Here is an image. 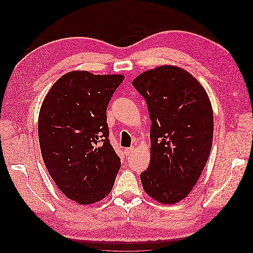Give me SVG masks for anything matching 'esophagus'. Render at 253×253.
<instances>
[{
  "instance_id": "esophagus-1",
  "label": "esophagus",
  "mask_w": 253,
  "mask_h": 253,
  "mask_svg": "<svg viewBox=\"0 0 253 253\" xmlns=\"http://www.w3.org/2000/svg\"><path fill=\"white\" fill-rule=\"evenodd\" d=\"M134 150H135V148L134 147H131V148H126V150H125V154L126 155V156H129L132 154V153L134 152Z\"/></svg>"
}]
</instances>
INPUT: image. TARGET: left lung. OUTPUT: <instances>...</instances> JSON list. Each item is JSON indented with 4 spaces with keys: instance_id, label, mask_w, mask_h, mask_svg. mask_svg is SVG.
Wrapping results in <instances>:
<instances>
[{
    "instance_id": "8db88e82",
    "label": "left lung",
    "mask_w": 253,
    "mask_h": 253,
    "mask_svg": "<svg viewBox=\"0 0 253 253\" xmlns=\"http://www.w3.org/2000/svg\"><path fill=\"white\" fill-rule=\"evenodd\" d=\"M132 84L151 119V160L140 174L143 190L159 203L175 204L191 192L209 158L210 100L200 82L176 66L144 72Z\"/></svg>"
}]
</instances>
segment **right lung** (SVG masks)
<instances>
[{"label":"right lung","instance_id":"add662e5","mask_svg":"<svg viewBox=\"0 0 253 253\" xmlns=\"http://www.w3.org/2000/svg\"><path fill=\"white\" fill-rule=\"evenodd\" d=\"M124 79L67 73L42 103L38 133L44 164L61 192L80 205L108 195L120 169L109 139L106 109Z\"/></svg>","mask_w":253,"mask_h":253}]
</instances>
